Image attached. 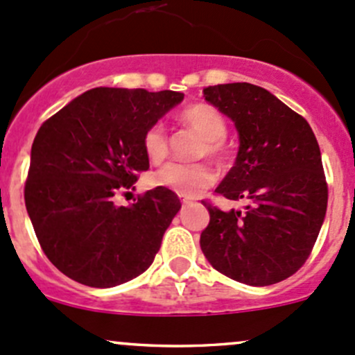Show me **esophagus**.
Returning a JSON list of instances; mask_svg holds the SVG:
<instances>
[{"label":"esophagus","instance_id":"esophagus-1","mask_svg":"<svg viewBox=\"0 0 355 355\" xmlns=\"http://www.w3.org/2000/svg\"><path fill=\"white\" fill-rule=\"evenodd\" d=\"M181 198H182V200H181L182 205H188L189 201H191V200H189V198H184V196H181Z\"/></svg>","mask_w":355,"mask_h":355}]
</instances>
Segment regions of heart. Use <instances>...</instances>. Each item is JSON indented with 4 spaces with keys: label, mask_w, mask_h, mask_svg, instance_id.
<instances>
[{
    "label": "heart",
    "mask_w": 355,
    "mask_h": 355,
    "mask_svg": "<svg viewBox=\"0 0 355 355\" xmlns=\"http://www.w3.org/2000/svg\"><path fill=\"white\" fill-rule=\"evenodd\" d=\"M182 125L193 130L201 139L200 157L211 159L222 164L228 159L230 148L227 140V120L222 113L205 103L188 106L179 115ZM144 152L152 164H162L169 155V139L162 123H154L147 128L142 139ZM216 174L207 162L198 164H169L155 174V184L171 189L179 196L193 198L208 189L215 182Z\"/></svg>",
    "instance_id": "1"
}]
</instances>
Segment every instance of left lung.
Segmentation results:
<instances>
[{"mask_svg": "<svg viewBox=\"0 0 355 355\" xmlns=\"http://www.w3.org/2000/svg\"><path fill=\"white\" fill-rule=\"evenodd\" d=\"M205 100L235 121L240 147L215 189L245 211H209L201 232L205 257L218 272L250 286L276 284L310 257L323 225L329 186L318 142L303 116L264 87L249 83L208 86Z\"/></svg>", "mask_w": 355, "mask_h": 355, "instance_id": "1", "label": "left lung"}]
</instances>
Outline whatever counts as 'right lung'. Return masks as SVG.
<instances>
[{"label": "right lung", "mask_w": 355, "mask_h": 355, "mask_svg": "<svg viewBox=\"0 0 355 355\" xmlns=\"http://www.w3.org/2000/svg\"><path fill=\"white\" fill-rule=\"evenodd\" d=\"M182 98L178 91L94 87L42 123L25 207L42 250L67 277L112 288L154 262L181 201L164 186L130 207H116L115 194L148 169L144 133Z\"/></svg>", "instance_id": "1"}]
</instances>
